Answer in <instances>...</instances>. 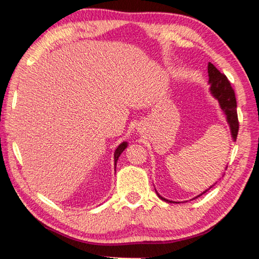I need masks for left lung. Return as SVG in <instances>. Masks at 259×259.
Returning <instances> with one entry per match:
<instances>
[{"mask_svg":"<svg viewBox=\"0 0 259 259\" xmlns=\"http://www.w3.org/2000/svg\"><path fill=\"white\" fill-rule=\"evenodd\" d=\"M208 76H209L208 83L210 84V88H209L210 94H211L213 97L218 100L219 106H221L223 112H224L227 123L230 125L232 139H233V142H235L236 137H238L239 121H238V113H236V99H235L234 90L232 89L231 83L229 80H227V77L224 75V74L219 72L211 63L208 64ZM212 186H210L208 190H205L203 193L209 191ZM203 193H201L200 195H202ZM156 194L161 200L165 201V202H169V203L174 202V201L162 198L157 192ZM198 196H196V198H198ZM174 203H179V202H174Z\"/></svg>","mask_w":259,"mask_h":259,"instance_id":"left-lung-1","label":"left lung"}]
</instances>
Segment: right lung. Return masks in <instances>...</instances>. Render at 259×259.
I'll return each instance as SVG.
<instances>
[{
	"mask_svg": "<svg viewBox=\"0 0 259 259\" xmlns=\"http://www.w3.org/2000/svg\"><path fill=\"white\" fill-rule=\"evenodd\" d=\"M126 146H128V143H126V142L121 143L120 145L117 146L115 152H114V163H115V165H116L117 160H119V157H120V155H121V153L125 150Z\"/></svg>",
	"mask_w": 259,
	"mask_h": 259,
	"instance_id": "1",
	"label": "right lung"
}]
</instances>
